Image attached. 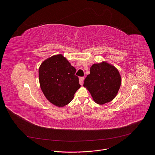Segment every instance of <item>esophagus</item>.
I'll return each instance as SVG.
<instances>
[{
	"mask_svg": "<svg viewBox=\"0 0 155 155\" xmlns=\"http://www.w3.org/2000/svg\"><path fill=\"white\" fill-rule=\"evenodd\" d=\"M83 80H84V77H80L79 78V82H80V84L81 85H82L83 84Z\"/></svg>",
	"mask_w": 155,
	"mask_h": 155,
	"instance_id": "1",
	"label": "esophagus"
}]
</instances>
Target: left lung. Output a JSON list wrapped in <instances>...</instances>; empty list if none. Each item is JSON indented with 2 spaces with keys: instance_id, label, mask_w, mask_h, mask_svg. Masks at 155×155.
I'll return each instance as SVG.
<instances>
[{
  "instance_id": "left-lung-1",
  "label": "left lung",
  "mask_w": 155,
  "mask_h": 155,
  "mask_svg": "<svg viewBox=\"0 0 155 155\" xmlns=\"http://www.w3.org/2000/svg\"><path fill=\"white\" fill-rule=\"evenodd\" d=\"M121 83V78L118 69L113 65L102 61L93 64L83 86L89 91L96 103L102 105L116 97Z\"/></svg>"
}]
</instances>
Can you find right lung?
<instances>
[{
    "label": "right lung",
    "instance_id": "add662e5",
    "mask_svg": "<svg viewBox=\"0 0 155 155\" xmlns=\"http://www.w3.org/2000/svg\"><path fill=\"white\" fill-rule=\"evenodd\" d=\"M76 69L61 54L52 56L39 67L41 90L47 100L61 107L68 105L80 87Z\"/></svg>",
    "mask_w": 155,
    "mask_h": 155
}]
</instances>
